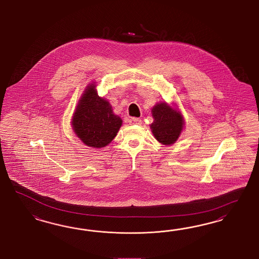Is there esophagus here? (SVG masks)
<instances>
[{
  "mask_svg": "<svg viewBox=\"0 0 259 259\" xmlns=\"http://www.w3.org/2000/svg\"><path fill=\"white\" fill-rule=\"evenodd\" d=\"M129 123L130 124H136V125H140L141 124V119L138 118H132L129 119Z\"/></svg>",
  "mask_w": 259,
  "mask_h": 259,
  "instance_id": "1",
  "label": "esophagus"
}]
</instances>
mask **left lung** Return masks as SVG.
I'll return each mask as SVG.
<instances>
[{"label": "left lung", "mask_w": 259, "mask_h": 259, "mask_svg": "<svg viewBox=\"0 0 259 259\" xmlns=\"http://www.w3.org/2000/svg\"><path fill=\"white\" fill-rule=\"evenodd\" d=\"M154 122L151 129L154 138L164 145H171L178 140L184 128L181 113L166 103L156 104L152 109Z\"/></svg>", "instance_id": "8db88e82"}]
</instances>
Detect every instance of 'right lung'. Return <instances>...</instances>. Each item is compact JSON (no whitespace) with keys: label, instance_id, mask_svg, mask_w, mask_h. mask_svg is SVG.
Wrapping results in <instances>:
<instances>
[{"label":"right lung","instance_id":"1","mask_svg":"<svg viewBox=\"0 0 259 259\" xmlns=\"http://www.w3.org/2000/svg\"><path fill=\"white\" fill-rule=\"evenodd\" d=\"M72 129L87 146L105 147L117 136L122 120L108 101L99 97L96 85L90 84L78 102L71 119Z\"/></svg>","mask_w":259,"mask_h":259}]
</instances>
